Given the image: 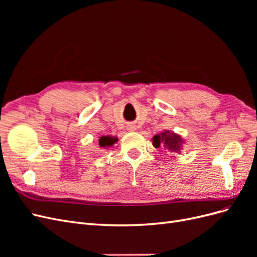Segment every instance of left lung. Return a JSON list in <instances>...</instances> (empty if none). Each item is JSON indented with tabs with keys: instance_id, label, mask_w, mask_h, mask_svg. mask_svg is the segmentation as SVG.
<instances>
[{
	"instance_id": "obj_1",
	"label": "left lung",
	"mask_w": 257,
	"mask_h": 257,
	"mask_svg": "<svg viewBox=\"0 0 257 257\" xmlns=\"http://www.w3.org/2000/svg\"><path fill=\"white\" fill-rule=\"evenodd\" d=\"M183 143L182 138L174 133H170L168 131L163 132L160 135H155L153 137V146L155 148H160L164 146L170 151H179L181 148V144Z\"/></svg>"
}]
</instances>
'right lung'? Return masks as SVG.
Wrapping results in <instances>:
<instances>
[{"label": "right lung", "instance_id": "add662e5", "mask_svg": "<svg viewBox=\"0 0 257 257\" xmlns=\"http://www.w3.org/2000/svg\"><path fill=\"white\" fill-rule=\"evenodd\" d=\"M115 142H116L115 138H111V137H109V136H103V137L99 138L98 144H99L100 147L104 148V147L112 146L113 143H115Z\"/></svg>", "mask_w": 257, "mask_h": 257}]
</instances>
